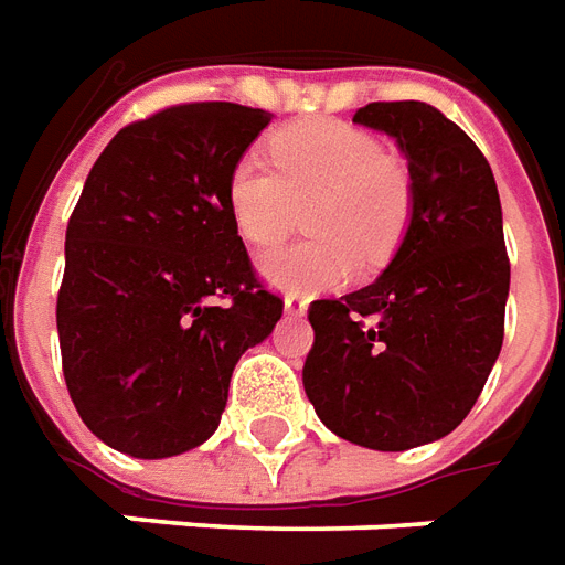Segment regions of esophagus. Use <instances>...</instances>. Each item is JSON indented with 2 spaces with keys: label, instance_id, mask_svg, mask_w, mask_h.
Listing matches in <instances>:
<instances>
[{
  "label": "esophagus",
  "instance_id": "1",
  "mask_svg": "<svg viewBox=\"0 0 565 565\" xmlns=\"http://www.w3.org/2000/svg\"><path fill=\"white\" fill-rule=\"evenodd\" d=\"M286 313L289 316H303L307 313V301L303 298H298V295H286Z\"/></svg>",
  "mask_w": 565,
  "mask_h": 565
}]
</instances>
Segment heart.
<instances>
[{"label":"heart","instance_id":"obj_1","mask_svg":"<svg viewBox=\"0 0 565 565\" xmlns=\"http://www.w3.org/2000/svg\"><path fill=\"white\" fill-rule=\"evenodd\" d=\"M270 161L243 154L227 173L225 198L239 237L255 249L282 243L295 203H307L313 234L262 262L264 279L286 291H326L347 282L359 255L383 262L411 222L414 188L407 163L380 148L362 127L313 118L270 139Z\"/></svg>","mask_w":565,"mask_h":565}]
</instances>
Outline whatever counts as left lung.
<instances>
[{
    "label": "left lung",
    "mask_w": 565,
    "mask_h": 565,
    "mask_svg": "<svg viewBox=\"0 0 565 565\" xmlns=\"http://www.w3.org/2000/svg\"><path fill=\"white\" fill-rule=\"evenodd\" d=\"M353 121L402 148L411 222L371 286L310 303L303 392L343 441L411 450L468 417L502 350V203L481 148L429 103H367Z\"/></svg>",
    "instance_id": "1"
}]
</instances>
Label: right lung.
Returning a JSON list of instances; mask_svg holds the SVG:
<instances>
[{"mask_svg": "<svg viewBox=\"0 0 565 565\" xmlns=\"http://www.w3.org/2000/svg\"><path fill=\"white\" fill-rule=\"evenodd\" d=\"M267 124L237 103L170 106L118 130L90 167L66 227L60 355L84 426L121 454L206 441L239 355L282 316L225 198Z\"/></svg>", "mask_w": 565, "mask_h": 565, "instance_id": "obj_1", "label": "right lung"}]
</instances>
